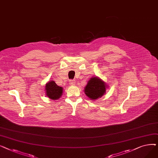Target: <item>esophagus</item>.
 Wrapping results in <instances>:
<instances>
[{
  "mask_svg": "<svg viewBox=\"0 0 158 158\" xmlns=\"http://www.w3.org/2000/svg\"><path fill=\"white\" fill-rule=\"evenodd\" d=\"M69 83H70V85L73 86V85H75V83H76V81H75V80L70 79V82H69Z\"/></svg>",
  "mask_w": 158,
  "mask_h": 158,
  "instance_id": "1",
  "label": "esophagus"
}]
</instances>
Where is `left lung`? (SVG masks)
<instances>
[{
	"label": "left lung",
	"instance_id": "8db88e82",
	"mask_svg": "<svg viewBox=\"0 0 158 158\" xmlns=\"http://www.w3.org/2000/svg\"><path fill=\"white\" fill-rule=\"evenodd\" d=\"M106 85L101 79L98 77H92L88 82L85 87V94L92 100H96L101 97L106 92Z\"/></svg>",
	"mask_w": 158,
	"mask_h": 158
}]
</instances>
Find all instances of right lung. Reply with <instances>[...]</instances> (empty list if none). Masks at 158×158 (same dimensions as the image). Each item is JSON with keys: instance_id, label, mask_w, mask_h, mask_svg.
I'll return each instance as SVG.
<instances>
[{"instance_id": "obj_1", "label": "right lung", "mask_w": 158, "mask_h": 158, "mask_svg": "<svg viewBox=\"0 0 158 158\" xmlns=\"http://www.w3.org/2000/svg\"><path fill=\"white\" fill-rule=\"evenodd\" d=\"M45 91L47 96L52 100H57L60 98L63 93V88L57 86L53 81L46 84Z\"/></svg>"}]
</instances>
